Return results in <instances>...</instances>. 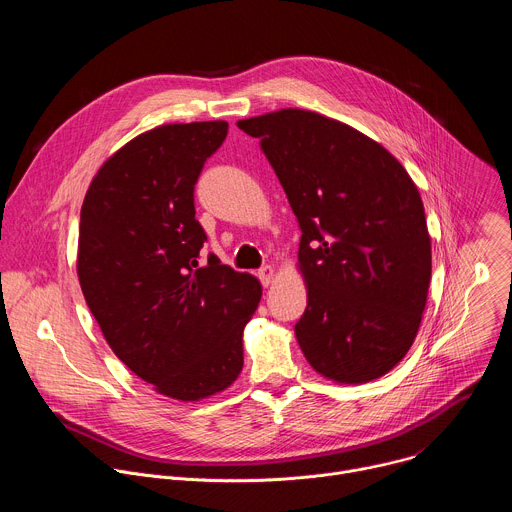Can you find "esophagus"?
I'll return each mask as SVG.
<instances>
[{
    "label": "esophagus",
    "mask_w": 512,
    "mask_h": 512,
    "mask_svg": "<svg viewBox=\"0 0 512 512\" xmlns=\"http://www.w3.org/2000/svg\"><path fill=\"white\" fill-rule=\"evenodd\" d=\"M273 275H275V271H273V267H271V265H265V267H261V269H259V273H257V277H259V281L263 283V287L271 285V281H273Z\"/></svg>",
    "instance_id": "34e87169"
}]
</instances>
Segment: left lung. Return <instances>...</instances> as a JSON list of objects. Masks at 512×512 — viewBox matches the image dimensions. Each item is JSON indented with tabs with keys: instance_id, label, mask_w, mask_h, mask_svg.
<instances>
[{
	"instance_id": "1",
	"label": "left lung",
	"mask_w": 512,
	"mask_h": 512,
	"mask_svg": "<svg viewBox=\"0 0 512 512\" xmlns=\"http://www.w3.org/2000/svg\"><path fill=\"white\" fill-rule=\"evenodd\" d=\"M302 229L308 308L296 336L322 377L358 385L411 348L431 277L423 202L377 141L314 111L243 119Z\"/></svg>"
}]
</instances>
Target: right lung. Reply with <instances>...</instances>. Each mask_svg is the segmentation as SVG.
<instances>
[{
  "mask_svg": "<svg viewBox=\"0 0 512 512\" xmlns=\"http://www.w3.org/2000/svg\"><path fill=\"white\" fill-rule=\"evenodd\" d=\"M227 121L174 123L125 143L93 178L79 227V281L117 358L162 395L198 401L243 369L261 283L208 253L194 184Z\"/></svg>",
  "mask_w": 512,
  "mask_h": 512,
  "instance_id": "obj_1",
  "label": "right lung"
}]
</instances>
